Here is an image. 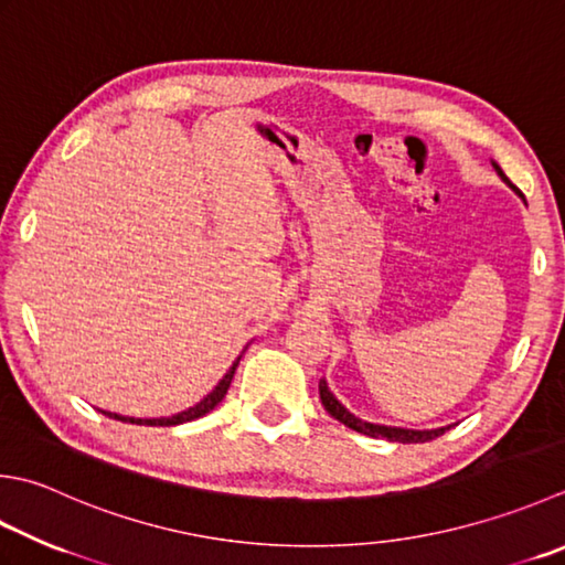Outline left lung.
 <instances>
[{"instance_id": "left-lung-1", "label": "left lung", "mask_w": 565, "mask_h": 565, "mask_svg": "<svg viewBox=\"0 0 565 565\" xmlns=\"http://www.w3.org/2000/svg\"><path fill=\"white\" fill-rule=\"evenodd\" d=\"M492 166H494V171L500 173V179H502L507 185H510L519 198H524L522 191H519V188L512 185V181L507 179L500 166H497V163H492ZM318 392H320V402H323L326 412H328L330 416L338 418V422L345 424L348 428L358 430V434H364V436H370V438H386V440H396V444H428V440L444 436L446 430L450 428V426H444V428H430V430H414V428H399V426L370 424V422H362V418H358L355 414H350L348 408L335 399V394L328 390V382H326V380H320Z\"/></svg>"}]
</instances>
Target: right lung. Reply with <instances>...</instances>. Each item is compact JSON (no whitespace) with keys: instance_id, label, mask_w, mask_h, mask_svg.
Returning a JSON list of instances; mask_svg holds the SVG:
<instances>
[{"instance_id":"add662e5","label":"right lung","mask_w":565,"mask_h":565,"mask_svg":"<svg viewBox=\"0 0 565 565\" xmlns=\"http://www.w3.org/2000/svg\"><path fill=\"white\" fill-rule=\"evenodd\" d=\"M237 364H239V358H237L235 362H232V367L227 370L225 377L217 382V386H215L213 392H210L207 396H203V399L198 402L195 406L185 408V412H181V414L161 416V418H135V416H119V414H113V412H103V414L109 416V418H117V422H129V424H137V426H179V424L195 422V418H201V416L210 414L220 402H223V396H225L227 390H230V382H232V377H235Z\"/></svg>"}]
</instances>
